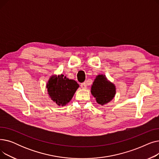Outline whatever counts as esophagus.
<instances>
[{
    "label": "esophagus",
    "instance_id": "esophagus-1",
    "mask_svg": "<svg viewBox=\"0 0 159 159\" xmlns=\"http://www.w3.org/2000/svg\"><path fill=\"white\" fill-rule=\"evenodd\" d=\"M80 86H81V88L82 89H86V87H87V85H86V84L85 82H82V83H81Z\"/></svg>",
    "mask_w": 159,
    "mask_h": 159
}]
</instances>
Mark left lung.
I'll list each match as a JSON object with an SVG mask.
<instances>
[{
	"mask_svg": "<svg viewBox=\"0 0 159 159\" xmlns=\"http://www.w3.org/2000/svg\"><path fill=\"white\" fill-rule=\"evenodd\" d=\"M91 93L96 98L98 104L104 105L110 102L115 95V87L108 81L105 75H98L91 87Z\"/></svg>",
	"mask_w": 159,
	"mask_h": 159,
	"instance_id": "8db88e82",
	"label": "left lung"
}]
</instances>
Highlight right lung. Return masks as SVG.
Masks as SVG:
<instances>
[{"mask_svg": "<svg viewBox=\"0 0 159 159\" xmlns=\"http://www.w3.org/2000/svg\"><path fill=\"white\" fill-rule=\"evenodd\" d=\"M79 86L76 81L63 75L52 76L47 84L49 97L57 105L62 106L70 101Z\"/></svg>", "mask_w": 159, "mask_h": 159, "instance_id": "obj_1", "label": "right lung"}]
</instances>
